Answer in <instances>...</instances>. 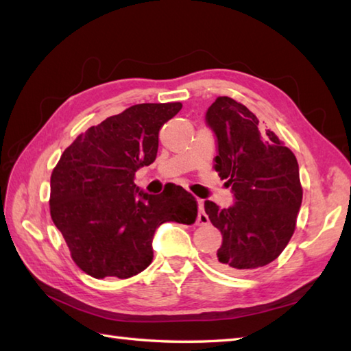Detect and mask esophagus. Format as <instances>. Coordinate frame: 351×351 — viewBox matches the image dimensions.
I'll return each instance as SVG.
<instances>
[{
	"label": "esophagus",
	"mask_w": 351,
	"mask_h": 351,
	"mask_svg": "<svg viewBox=\"0 0 351 351\" xmlns=\"http://www.w3.org/2000/svg\"><path fill=\"white\" fill-rule=\"evenodd\" d=\"M197 207H199L197 225H207L210 221H208V216L205 215V211H204V201H202V199H197Z\"/></svg>",
	"instance_id": "34e87169"
}]
</instances>
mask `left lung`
Segmentation results:
<instances>
[{
	"label": "left lung",
	"mask_w": 351,
	"mask_h": 351,
	"mask_svg": "<svg viewBox=\"0 0 351 351\" xmlns=\"http://www.w3.org/2000/svg\"><path fill=\"white\" fill-rule=\"evenodd\" d=\"M216 136L215 169L234 202L219 208L205 201L211 223L222 232L213 257L217 269L242 274L266 266L286 248L303 201L297 158L242 103L217 97L205 112Z\"/></svg>",
	"instance_id": "1"
}]
</instances>
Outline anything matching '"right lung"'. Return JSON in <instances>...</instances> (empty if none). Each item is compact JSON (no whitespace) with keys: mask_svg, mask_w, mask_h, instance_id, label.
Wrapping results in <instances>:
<instances>
[{"mask_svg":"<svg viewBox=\"0 0 351 351\" xmlns=\"http://www.w3.org/2000/svg\"><path fill=\"white\" fill-rule=\"evenodd\" d=\"M181 103H141L79 135L50 180V213L74 263L94 278L136 276L152 263L158 226L196 221V199L171 184L149 195L135 171L152 164L158 134Z\"/></svg>","mask_w":351,"mask_h":351,"instance_id":"add662e5","label":"right lung"}]
</instances>
